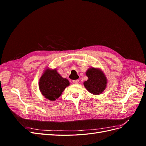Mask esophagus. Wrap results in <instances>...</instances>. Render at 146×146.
I'll use <instances>...</instances> for the list:
<instances>
[{
	"instance_id": "obj_1",
	"label": "esophagus",
	"mask_w": 146,
	"mask_h": 146,
	"mask_svg": "<svg viewBox=\"0 0 146 146\" xmlns=\"http://www.w3.org/2000/svg\"><path fill=\"white\" fill-rule=\"evenodd\" d=\"M79 82L78 80H73V83L75 84H78Z\"/></svg>"
}]
</instances>
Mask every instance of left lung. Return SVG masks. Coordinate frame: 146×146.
<instances>
[{"mask_svg": "<svg viewBox=\"0 0 146 146\" xmlns=\"http://www.w3.org/2000/svg\"><path fill=\"white\" fill-rule=\"evenodd\" d=\"M86 76L88 79L83 85L90 93L99 95L102 93L107 86V78L104 72L100 68L91 67L88 69Z\"/></svg>", "mask_w": 146, "mask_h": 146, "instance_id": "1", "label": "left lung"}]
</instances>
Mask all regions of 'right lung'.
Wrapping results in <instances>:
<instances>
[{"mask_svg":"<svg viewBox=\"0 0 146 146\" xmlns=\"http://www.w3.org/2000/svg\"><path fill=\"white\" fill-rule=\"evenodd\" d=\"M70 83L67 78L61 77L56 68H46L39 80V89L42 95L50 101L59 98Z\"/></svg>","mask_w":146,"mask_h":146,"instance_id":"right-lung-1","label":"right lung"}]
</instances>
